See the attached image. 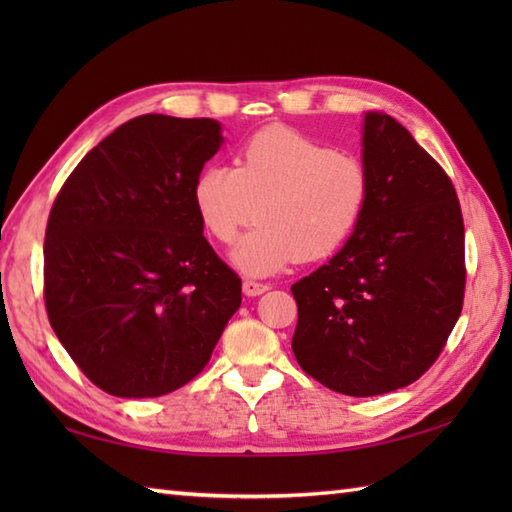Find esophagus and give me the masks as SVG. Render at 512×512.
Listing matches in <instances>:
<instances>
[{
  "label": "esophagus",
  "instance_id": "1",
  "mask_svg": "<svg viewBox=\"0 0 512 512\" xmlns=\"http://www.w3.org/2000/svg\"><path fill=\"white\" fill-rule=\"evenodd\" d=\"M244 292L248 297H257V295H264V292L270 288L268 284H262V281H255V279H244L242 284Z\"/></svg>",
  "mask_w": 512,
  "mask_h": 512
}]
</instances>
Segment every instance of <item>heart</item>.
Masks as SVG:
<instances>
[{
    "label": "heart",
    "instance_id": "1",
    "mask_svg": "<svg viewBox=\"0 0 512 512\" xmlns=\"http://www.w3.org/2000/svg\"><path fill=\"white\" fill-rule=\"evenodd\" d=\"M367 202L361 158L281 125L250 136L235 169L209 165L193 182L195 211L215 242L233 244L257 215L259 226L233 253L250 275L334 255L361 226Z\"/></svg>",
    "mask_w": 512,
    "mask_h": 512
}]
</instances>
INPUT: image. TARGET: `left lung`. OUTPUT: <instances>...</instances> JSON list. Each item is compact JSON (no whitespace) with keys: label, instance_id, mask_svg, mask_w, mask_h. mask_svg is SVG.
<instances>
[{"label":"left lung","instance_id":"1","mask_svg":"<svg viewBox=\"0 0 512 512\" xmlns=\"http://www.w3.org/2000/svg\"><path fill=\"white\" fill-rule=\"evenodd\" d=\"M369 202L350 242L292 284V352L345 396L411 385L438 361L466 286L464 220L451 178L394 118L365 114Z\"/></svg>","mask_w":512,"mask_h":512}]
</instances>
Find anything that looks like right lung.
Instances as JSON below:
<instances>
[{
    "instance_id": "add662e5",
    "label": "right lung",
    "mask_w": 512,
    "mask_h": 512,
    "mask_svg": "<svg viewBox=\"0 0 512 512\" xmlns=\"http://www.w3.org/2000/svg\"><path fill=\"white\" fill-rule=\"evenodd\" d=\"M222 145L211 118L145 114L63 182L43 242V299L76 367L112 396L158 398L198 376L242 303L202 235L193 182Z\"/></svg>"
}]
</instances>
